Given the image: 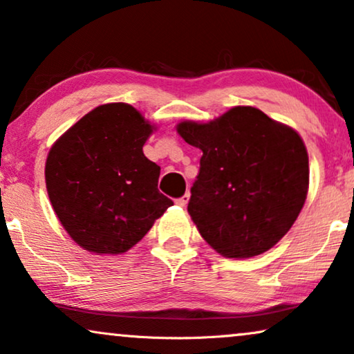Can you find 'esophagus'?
<instances>
[{
  "mask_svg": "<svg viewBox=\"0 0 354 354\" xmlns=\"http://www.w3.org/2000/svg\"><path fill=\"white\" fill-rule=\"evenodd\" d=\"M188 200H190V195H188V193H185V195L183 196H180V198H177L176 200V203L178 206H182V207H185L187 206V203H188Z\"/></svg>",
  "mask_w": 354,
  "mask_h": 354,
  "instance_id": "34e87169",
  "label": "esophagus"
}]
</instances>
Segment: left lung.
Listing matches in <instances>:
<instances>
[{"label":"left lung","mask_w":354,"mask_h":354,"mask_svg":"<svg viewBox=\"0 0 354 354\" xmlns=\"http://www.w3.org/2000/svg\"><path fill=\"white\" fill-rule=\"evenodd\" d=\"M177 132L203 151L188 203L203 239L225 258L272 248L308 195V151L297 130L235 106L206 124L183 120Z\"/></svg>","instance_id":"obj_1"}]
</instances>
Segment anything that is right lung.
<instances>
[{"label":"right lung","mask_w":354,"mask_h":354,"mask_svg":"<svg viewBox=\"0 0 354 354\" xmlns=\"http://www.w3.org/2000/svg\"><path fill=\"white\" fill-rule=\"evenodd\" d=\"M153 130L133 106L101 104L48 153L53 209L71 239L90 253H125L174 205L158 190L161 167L143 154Z\"/></svg>","instance_id":"obj_1"}]
</instances>
